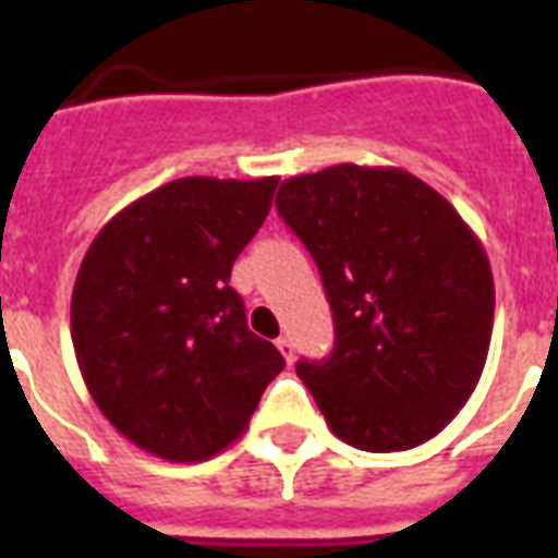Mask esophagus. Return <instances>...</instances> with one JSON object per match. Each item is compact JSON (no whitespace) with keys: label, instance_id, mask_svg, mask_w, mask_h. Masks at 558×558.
Returning a JSON list of instances; mask_svg holds the SVG:
<instances>
[{"label":"esophagus","instance_id":"1","mask_svg":"<svg viewBox=\"0 0 558 558\" xmlns=\"http://www.w3.org/2000/svg\"><path fill=\"white\" fill-rule=\"evenodd\" d=\"M275 344H278V350H280V353H283V359H287V362H292V359H295V344H292V339H287V336H280V339L275 341Z\"/></svg>","mask_w":558,"mask_h":558}]
</instances>
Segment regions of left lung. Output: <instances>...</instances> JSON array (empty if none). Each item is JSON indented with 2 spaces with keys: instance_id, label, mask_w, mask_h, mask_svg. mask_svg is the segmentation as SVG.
Segmentation results:
<instances>
[{
  "instance_id": "1",
  "label": "left lung",
  "mask_w": 558,
  "mask_h": 558,
  "mask_svg": "<svg viewBox=\"0 0 558 558\" xmlns=\"http://www.w3.org/2000/svg\"><path fill=\"white\" fill-rule=\"evenodd\" d=\"M278 214L322 271L336 344L295 365L339 440L402 451L472 397L493 336L484 245L440 193L397 168L287 179Z\"/></svg>"
}]
</instances>
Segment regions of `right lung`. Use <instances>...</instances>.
Listing matches in <instances>:
<instances>
[{
	"mask_svg": "<svg viewBox=\"0 0 558 558\" xmlns=\"http://www.w3.org/2000/svg\"><path fill=\"white\" fill-rule=\"evenodd\" d=\"M278 177H187L100 228L72 292V341L95 405L156 458L193 463L252 420L283 356L245 324L231 266Z\"/></svg>",
	"mask_w": 558,
	"mask_h": 558,
	"instance_id": "1",
	"label": "right lung"
}]
</instances>
